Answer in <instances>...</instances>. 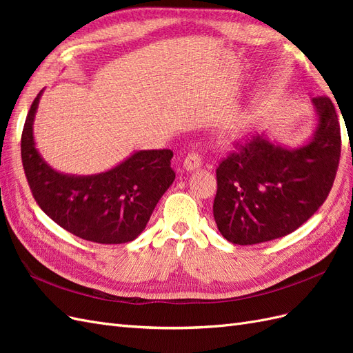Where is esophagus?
<instances>
[{
  "label": "esophagus",
  "instance_id": "obj_1",
  "mask_svg": "<svg viewBox=\"0 0 353 353\" xmlns=\"http://www.w3.org/2000/svg\"><path fill=\"white\" fill-rule=\"evenodd\" d=\"M185 170H196L201 166V157L197 153H188L183 163Z\"/></svg>",
  "mask_w": 353,
  "mask_h": 353
}]
</instances>
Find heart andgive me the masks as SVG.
<instances>
[{"instance_id":"b5f03b06","label":"heart","mask_w":353,"mask_h":353,"mask_svg":"<svg viewBox=\"0 0 353 353\" xmlns=\"http://www.w3.org/2000/svg\"><path fill=\"white\" fill-rule=\"evenodd\" d=\"M243 134V126L240 123H230L221 131V143L222 144H232L237 141Z\"/></svg>"}]
</instances>
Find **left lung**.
Segmentation results:
<instances>
[{
  "instance_id": "left-lung-1",
  "label": "left lung",
  "mask_w": 353,
  "mask_h": 353,
  "mask_svg": "<svg viewBox=\"0 0 353 353\" xmlns=\"http://www.w3.org/2000/svg\"><path fill=\"white\" fill-rule=\"evenodd\" d=\"M312 103L318 126L306 145L285 148L254 135L221 160L213 216L230 243L284 237L323 206L336 178L341 137L331 100L323 95Z\"/></svg>"
}]
</instances>
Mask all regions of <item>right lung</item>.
<instances>
[{
    "mask_svg": "<svg viewBox=\"0 0 353 353\" xmlns=\"http://www.w3.org/2000/svg\"><path fill=\"white\" fill-rule=\"evenodd\" d=\"M42 91L32 103L22 132V162L32 196L61 228L100 244L135 240L174 183V153L140 150L97 175H66L47 165L35 148V113Z\"/></svg>",
    "mask_w": 353,
    "mask_h": 353,
    "instance_id": "obj_1",
    "label": "right lung"
}]
</instances>
